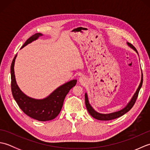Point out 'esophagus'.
Returning <instances> with one entry per match:
<instances>
[{
    "label": "esophagus",
    "instance_id": "obj_1",
    "mask_svg": "<svg viewBox=\"0 0 150 150\" xmlns=\"http://www.w3.org/2000/svg\"><path fill=\"white\" fill-rule=\"evenodd\" d=\"M79 82H81V84H84L86 83V77H84V76H82V77H79Z\"/></svg>",
    "mask_w": 150,
    "mask_h": 150
}]
</instances>
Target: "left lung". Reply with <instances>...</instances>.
Returning a JSON list of instances; mask_svg holds the SVG:
<instances>
[{"instance_id":"1","label":"left lung","mask_w":150,"mask_h":150,"mask_svg":"<svg viewBox=\"0 0 150 150\" xmlns=\"http://www.w3.org/2000/svg\"><path fill=\"white\" fill-rule=\"evenodd\" d=\"M128 45L132 48L133 50L135 51V52L137 53V51L135 47L133 46L132 44H130L129 42H127ZM142 82H143V75L142 73V77H141V83H140L139 87L137 90L135 94L133 95V97L132 98V99L130 100V101L128 103V104L126 105V106L125 108H124L123 109L120 110L118 111H115V112L113 113H108V114H103V113H100L97 112V111H95L92 106L90 105V103H89L88 100V95L87 93H85V104H86V106L87 110L88 111L89 113H90L91 115L95 119H96L97 120H113L115 119H117V118H119L121 116H122L123 115L126 113L128 111H129L130 110L132 109V107L133 106V105L135 104L137 98L138 97L139 95V92L140 91V89L141 88L142 85Z\"/></svg>"}]
</instances>
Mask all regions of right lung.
I'll list each match as a JSON object with an SVG mask.
<instances>
[{"instance_id": "1", "label": "right lung", "mask_w": 150, "mask_h": 150, "mask_svg": "<svg viewBox=\"0 0 150 150\" xmlns=\"http://www.w3.org/2000/svg\"><path fill=\"white\" fill-rule=\"evenodd\" d=\"M42 35V34L40 33L34 34L26 41L21 48L39 39V37ZM17 55L15 56L11 65V86L14 99L22 111L34 119L39 121H47L55 119L60 112L66 95L75 86L77 80H71L61 85L47 97L42 99H35L28 97L20 90L15 80L14 65Z\"/></svg>"}]
</instances>
